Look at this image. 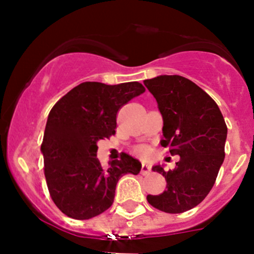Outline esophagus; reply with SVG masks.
<instances>
[{
	"label": "esophagus",
	"instance_id": "esophagus-1",
	"mask_svg": "<svg viewBox=\"0 0 254 254\" xmlns=\"http://www.w3.org/2000/svg\"><path fill=\"white\" fill-rule=\"evenodd\" d=\"M150 171H151L150 166H147V165H145V163H142V165H141V173H142V175L143 176L148 175V173H150Z\"/></svg>",
	"mask_w": 254,
	"mask_h": 254
}]
</instances>
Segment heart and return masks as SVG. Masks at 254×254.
Listing matches in <instances>:
<instances>
[{"instance_id": "1", "label": "heart", "mask_w": 254, "mask_h": 254, "mask_svg": "<svg viewBox=\"0 0 254 254\" xmlns=\"http://www.w3.org/2000/svg\"><path fill=\"white\" fill-rule=\"evenodd\" d=\"M136 153L139 156H141V157H146V156H148V153H150V150H148V147H146V146H141V147L137 148Z\"/></svg>"}]
</instances>
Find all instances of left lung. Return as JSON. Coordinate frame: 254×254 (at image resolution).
Returning a JSON list of instances; mask_svg holds the SVG:
<instances>
[{
	"label": "left lung",
	"mask_w": 254,
	"mask_h": 254,
	"mask_svg": "<svg viewBox=\"0 0 254 254\" xmlns=\"http://www.w3.org/2000/svg\"><path fill=\"white\" fill-rule=\"evenodd\" d=\"M163 118L161 145L181 160L172 171L155 166L166 178V190L147 195L148 204L168 214L193 209L214 187L225 158L227 127L214 99L190 79L163 75L145 79Z\"/></svg>",
	"instance_id": "8db88e82"
}]
</instances>
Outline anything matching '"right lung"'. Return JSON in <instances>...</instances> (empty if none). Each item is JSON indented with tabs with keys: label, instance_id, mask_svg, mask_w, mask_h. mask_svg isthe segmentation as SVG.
Instances as JSON below:
<instances>
[{
	"label": "right lung",
	"instance_id": "1",
	"mask_svg": "<svg viewBox=\"0 0 254 254\" xmlns=\"http://www.w3.org/2000/svg\"><path fill=\"white\" fill-rule=\"evenodd\" d=\"M143 92L139 82H83L51 108L42 142L44 175L51 199L68 217L88 220L104 212L114 201L118 181L141 170L127 153L103 168L97 141L115 134L119 109Z\"/></svg>",
	"mask_w": 254,
	"mask_h": 254
}]
</instances>
